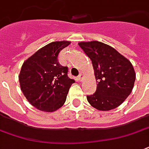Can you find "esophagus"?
<instances>
[{
  "instance_id": "esophagus-1",
  "label": "esophagus",
  "mask_w": 149,
  "mask_h": 149,
  "mask_svg": "<svg viewBox=\"0 0 149 149\" xmlns=\"http://www.w3.org/2000/svg\"><path fill=\"white\" fill-rule=\"evenodd\" d=\"M84 79V75L83 74H80L78 76V80H80V81H82Z\"/></svg>"
}]
</instances>
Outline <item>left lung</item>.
<instances>
[{"label": "left lung", "instance_id": "8db88e82", "mask_svg": "<svg viewBox=\"0 0 149 149\" xmlns=\"http://www.w3.org/2000/svg\"><path fill=\"white\" fill-rule=\"evenodd\" d=\"M78 44L91 59L97 82L96 91L87 96L90 105L102 111L119 107L134 86L136 73L132 63L114 48L99 41Z\"/></svg>", "mask_w": 149, "mask_h": 149}]
</instances>
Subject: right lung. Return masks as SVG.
Wrapping results in <instances>:
<instances>
[{
    "mask_svg": "<svg viewBox=\"0 0 149 149\" xmlns=\"http://www.w3.org/2000/svg\"><path fill=\"white\" fill-rule=\"evenodd\" d=\"M71 43L56 41L42 47L23 64L19 75L22 92L39 111L54 112L65 102L75 80L68 77V68L58 62V54Z\"/></svg>",
    "mask_w": 149,
    "mask_h": 149,
    "instance_id": "obj_1",
    "label": "right lung"
}]
</instances>
